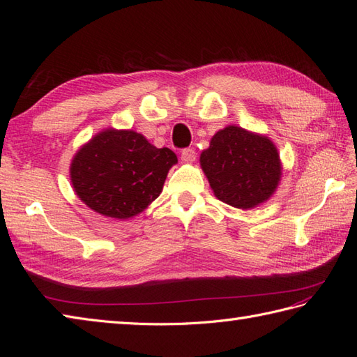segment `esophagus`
Wrapping results in <instances>:
<instances>
[{"label":"esophagus","instance_id":"esophagus-1","mask_svg":"<svg viewBox=\"0 0 357 357\" xmlns=\"http://www.w3.org/2000/svg\"><path fill=\"white\" fill-rule=\"evenodd\" d=\"M197 159V153L193 149H184L181 151V162L183 164H193Z\"/></svg>","mask_w":357,"mask_h":357}]
</instances>
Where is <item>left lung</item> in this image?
I'll list each match as a JSON object with an SVG mask.
<instances>
[{
  "instance_id": "obj_1",
  "label": "left lung",
  "mask_w": 357,
  "mask_h": 357,
  "mask_svg": "<svg viewBox=\"0 0 357 357\" xmlns=\"http://www.w3.org/2000/svg\"><path fill=\"white\" fill-rule=\"evenodd\" d=\"M199 165L215 197L243 211L271 199L283 173L275 144L236 125L215 132L208 149L201 153Z\"/></svg>"
}]
</instances>
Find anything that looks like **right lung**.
I'll list each match as a JSON object with an SVG mask.
<instances>
[{"label":"right lung","instance_id":"add662e5","mask_svg":"<svg viewBox=\"0 0 357 357\" xmlns=\"http://www.w3.org/2000/svg\"><path fill=\"white\" fill-rule=\"evenodd\" d=\"M178 158L158 149L141 132L105 128L83 144L71 160L69 174L77 197L91 211L128 220L155 201Z\"/></svg>","mask_w":357,"mask_h":357}]
</instances>
